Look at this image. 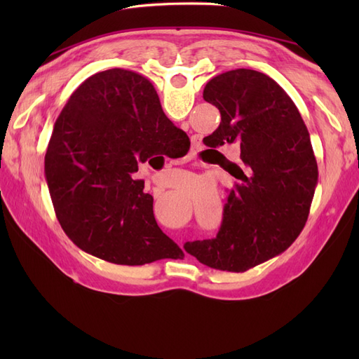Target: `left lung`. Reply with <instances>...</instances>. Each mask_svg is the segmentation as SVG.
Listing matches in <instances>:
<instances>
[{
    "instance_id": "left-lung-1",
    "label": "left lung",
    "mask_w": 359,
    "mask_h": 359,
    "mask_svg": "<svg viewBox=\"0 0 359 359\" xmlns=\"http://www.w3.org/2000/svg\"><path fill=\"white\" fill-rule=\"evenodd\" d=\"M203 100L222 115L203 142L240 145L241 163L229 172L241 182L227 196L217 236L184 248L206 266L244 273L297 240L309 219L318 163L295 103L269 76L250 69L222 73L205 85Z\"/></svg>"
}]
</instances>
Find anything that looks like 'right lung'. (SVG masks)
I'll list each match as a JSON object with an SVG mask.
<instances>
[{"label": "right lung", "mask_w": 359, "mask_h": 359, "mask_svg": "<svg viewBox=\"0 0 359 359\" xmlns=\"http://www.w3.org/2000/svg\"><path fill=\"white\" fill-rule=\"evenodd\" d=\"M180 133L153 83L135 72L95 73L70 95L53 126L45 175L76 245L116 265L184 257L158 227L144 181L132 178L139 163L170 153Z\"/></svg>", "instance_id": "obj_1"}]
</instances>
